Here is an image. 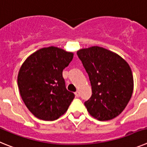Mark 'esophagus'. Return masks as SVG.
Segmentation results:
<instances>
[{
    "mask_svg": "<svg viewBox=\"0 0 147 147\" xmlns=\"http://www.w3.org/2000/svg\"><path fill=\"white\" fill-rule=\"evenodd\" d=\"M75 96H76V97H80V92H79V91H76V92H75Z\"/></svg>",
    "mask_w": 147,
    "mask_h": 147,
    "instance_id": "esophagus-1",
    "label": "esophagus"
}]
</instances>
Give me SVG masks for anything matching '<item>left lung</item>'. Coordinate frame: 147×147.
<instances>
[{
  "label": "left lung",
  "mask_w": 147,
  "mask_h": 147,
  "mask_svg": "<svg viewBox=\"0 0 147 147\" xmlns=\"http://www.w3.org/2000/svg\"><path fill=\"white\" fill-rule=\"evenodd\" d=\"M88 73L91 97L85 102L88 113L99 121H108L124 110L133 91V76L127 62L115 53L98 46L77 51Z\"/></svg>",
  "instance_id": "left-lung-1"
}]
</instances>
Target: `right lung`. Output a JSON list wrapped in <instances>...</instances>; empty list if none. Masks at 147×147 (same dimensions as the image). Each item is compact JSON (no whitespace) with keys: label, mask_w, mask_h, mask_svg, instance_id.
Segmentation results:
<instances>
[{"label":"right lung","mask_w":147,"mask_h":147,"mask_svg":"<svg viewBox=\"0 0 147 147\" xmlns=\"http://www.w3.org/2000/svg\"><path fill=\"white\" fill-rule=\"evenodd\" d=\"M74 54L51 46L30 55L18 73V85L27 108L35 117L44 121L59 119L74 98L68 91L62 71Z\"/></svg>","instance_id":"obj_1"}]
</instances>
